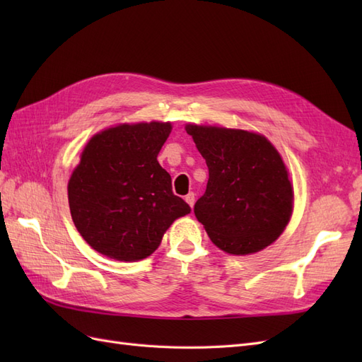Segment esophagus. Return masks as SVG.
Instances as JSON below:
<instances>
[{
    "mask_svg": "<svg viewBox=\"0 0 362 362\" xmlns=\"http://www.w3.org/2000/svg\"><path fill=\"white\" fill-rule=\"evenodd\" d=\"M185 202H187L192 208H193V205H194V193L193 192H190L189 194H185Z\"/></svg>",
    "mask_w": 362,
    "mask_h": 362,
    "instance_id": "1",
    "label": "esophagus"
}]
</instances>
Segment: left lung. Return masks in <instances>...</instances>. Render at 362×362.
<instances>
[{
    "mask_svg": "<svg viewBox=\"0 0 362 362\" xmlns=\"http://www.w3.org/2000/svg\"><path fill=\"white\" fill-rule=\"evenodd\" d=\"M208 166L196 218L211 242L233 255L254 254L281 235L293 211V189L278 151L259 134L185 127Z\"/></svg>",
    "mask_w": 362,
    "mask_h": 362,
    "instance_id": "1",
    "label": "left lung"
}]
</instances>
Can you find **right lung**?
Here are the masks:
<instances>
[{
    "label": "right lung",
    "instance_id": "add662e5",
    "mask_svg": "<svg viewBox=\"0 0 362 362\" xmlns=\"http://www.w3.org/2000/svg\"><path fill=\"white\" fill-rule=\"evenodd\" d=\"M170 124L117 125L86 145L68 184L72 221L100 254L117 261L149 257L189 204L172 192L157 156Z\"/></svg>",
    "mask_w": 362,
    "mask_h": 362
}]
</instances>
